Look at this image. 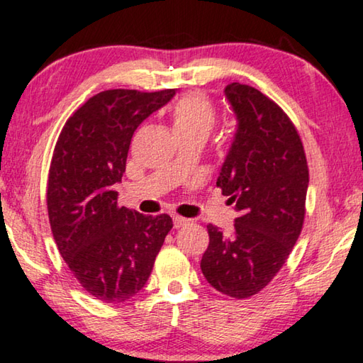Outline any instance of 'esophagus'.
I'll return each mask as SVG.
<instances>
[{
	"mask_svg": "<svg viewBox=\"0 0 363 363\" xmlns=\"http://www.w3.org/2000/svg\"><path fill=\"white\" fill-rule=\"evenodd\" d=\"M188 223V218L180 217V216H174V227L175 228H182L183 225Z\"/></svg>",
	"mask_w": 363,
	"mask_h": 363,
	"instance_id": "esophagus-1",
	"label": "esophagus"
}]
</instances>
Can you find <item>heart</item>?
<instances>
[{"instance_id": "obj_1", "label": "heart", "mask_w": 363, "mask_h": 363, "mask_svg": "<svg viewBox=\"0 0 363 363\" xmlns=\"http://www.w3.org/2000/svg\"><path fill=\"white\" fill-rule=\"evenodd\" d=\"M172 121L178 135L198 133L207 136L216 125L217 109L204 93L188 91L175 101Z\"/></svg>"}]
</instances>
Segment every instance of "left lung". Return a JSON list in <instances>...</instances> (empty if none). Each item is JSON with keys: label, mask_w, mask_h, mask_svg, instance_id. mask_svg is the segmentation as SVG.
I'll return each instance as SVG.
<instances>
[{"label": "left lung", "mask_w": 363, "mask_h": 363, "mask_svg": "<svg viewBox=\"0 0 363 363\" xmlns=\"http://www.w3.org/2000/svg\"><path fill=\"white\" fill-rule=\"evenodd\" d=\"M238 132L217 186L240 217L231 235L207 225L206 280L235 299L257 294L286 262L306 217L308 167L298 128L275 101L233 82L225 88Z\"/></svg>", "instance_id": "1"}]
</instances>
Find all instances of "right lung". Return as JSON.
Masks as SVG:
<instances>
[{"instance_id": "obj_1", "label": "right lung", "mask_w": 363, "mask_h": 363, "mask_svg": "<svg viewBox=\"0 0 363 363\" xmlns=\"http://www.w3.org/2000/svg\"><path fill=\"white\" fill-rule=\"evenodd\" d=\"M175 88L106 90L82 104L59 133L48 175L52 236L80 286L109 304L145 286L174 227L167 213L143 216L117 204L135 130Z\"/></svg>"}]
</instances>
